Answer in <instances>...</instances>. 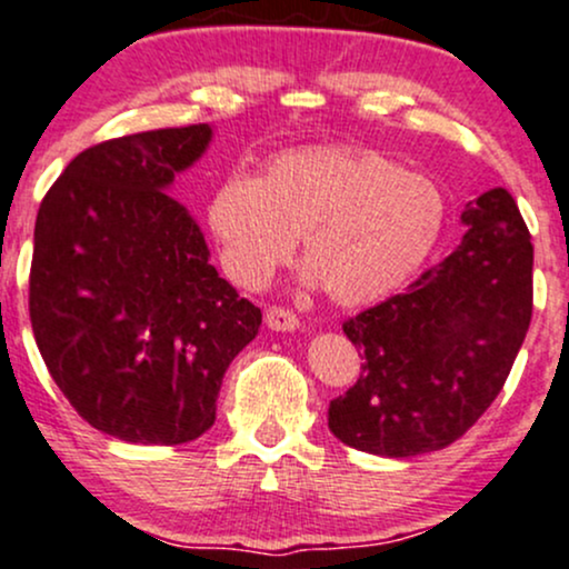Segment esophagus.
Masks as SVG:
<instances>
[{
	"label": "esophagus",
	"mask_w": 569,
	"mask_h": 569,
	"mask_svg": "<svg viewBox=\"0 0 569 569\" xmlns=\"http://www.w3.org/2000/svg\"><path fill=\"white\" fill-rule=\"evenodd\" d=\"M264 323L272 329V332H295V329H299V318L286 308H270V310H267Z\"/></svg>",
	"instance_id": "1"
}]
</instances>
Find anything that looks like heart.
I'll return each mask as SVG.
<instances>
[{
	"instance_id": "b5f03b06",
	"label": "heart",
	"mask_w": 569,
	"mask_h": 569,
	"mask_svg": "<svg viewBox=\"0 0 569 569\" xmlns=\"http://www.w3.org/2000/svg\"><path fill=\"white\" fill-rule=\"evenodd\" d=\"M432 178L361 146H310L274 156L259 178L221 180L204 221L221 270L261 289L302 234L305 280L337 305L378 302L408 283L446 229Z\"/></svg>"
}]
</instances>
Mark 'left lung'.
I'll list each match as a JSON object with an SVG mask.
<instances>
[{"instance_id": "left-lung-1", "label": "left lung", "mask_w": 569, "mask_h": 569, "mask_svg": "<svg viewBox=\"0 0 569 569\" xmlns=\"http://www.w3.org/2000/svg\"><path fill=\"white\" fill-rule=\"evenodd\" d=\"M459 248L342 323L361 376L329 402L340 442L376 457H416L459 440L502 391L532 321V240L505 189L461 213Z\"/></svg>"}]
</instances>
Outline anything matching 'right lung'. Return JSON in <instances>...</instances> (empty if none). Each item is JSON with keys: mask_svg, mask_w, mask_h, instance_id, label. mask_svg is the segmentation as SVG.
<instances>
[{"mask_svg": "<svg viewBox=\"0 0 569 569\" xmlns=\"http://www.w3.org/2000/svg\"><path fill=\"white\" fill-rule=\"evenodd\" d=\"M210 140L193 123L86 148L37 213V348L72 408L118 440L208 432L223 372L259 335L261 310L218 278L199 223L167 193Z\"/></svg>", "mask_w": 569, "mask_h": 569, "instance_id": "right-lung-1", "label": "right lung"}]
</instances>
